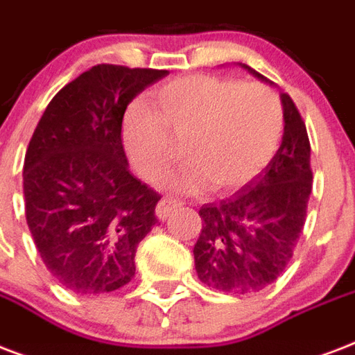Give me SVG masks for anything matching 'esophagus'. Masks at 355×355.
<instances>
[{"mask_svg": "<svg viewBox=\"0 0 355 355\" xmlns=\"http://www.w3.org/2000/svg\"><path fill=\"white\" fill-rule=\"evenodd\" d=\"M181 203L174 198H163L161 202L157 203V209H155V213H157L159 220H166L172 213H174L175 209L180 207Z\"/></svg>", "mask_w": 355, "mask_h": 355, "instance_id": "esophagus-1", "label": "esophagus"}]
</instances>
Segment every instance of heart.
<instances>
[{
  "mask_svg": "<svg viewBox=\"0 0 355 355\" xmlns=\"http://www.w3.org/2000/svg\"><path fill=\"white\" fill-rule=\"evenodd\" d=\"M155 109L142 101L123 116V144L144 180L159 181L189 159L172 181L178 191L232 189L265 168L283 135V105L266 85L215 76H187L153 92Z\"/></svg>",
  "mask_w": 355,
  "mask_h": 355,
  "instance_id": "heart-1",
  "label": "heart"
}]
</instances>
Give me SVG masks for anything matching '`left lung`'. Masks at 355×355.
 <instances>
[{"instance_id": "8db88e82", "label": "left lung", "mask_w": 355, "mask_h": 355, "mask_svg": "<svg viewBox=\"0 0 355 355\" xmlns=\"http://www.w3.org/2000/svg\"><path fill=\"white\" fill-rule=\"evenodd\" d=\"M282 146L266 168L233 196L200 209L194 266L200 282L216 291L252 295L272 285L289 265L306 224L311 146L293 98L282 94Z\"/></svg>"}]
</instances>
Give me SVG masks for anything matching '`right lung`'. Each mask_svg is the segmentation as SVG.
I'll use <instances>...</instances> for the list:
<instances>
[{
    "label": "right lung",
    "instance_id": "obj_1",
    "mask_svg": "<svg viewBox=\"0 0 355 355\" xmlns=\"http://www.w3.org/2000/svg\"><path fill=\"white\" fill-rule=\"evenodd\" d=\"M166 70L98 64L53 96L24 161L26 218L44 265L76 295H105L135 276L137 246L161 200L133 178L122 120Z\"/></svg>",
    "mask_w": 355,
    "mask_h": 355
}]
</instances>
